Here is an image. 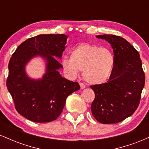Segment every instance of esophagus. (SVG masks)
I'll list each match as a JSON object with an SVG mask.
<instances>
[{
    "mask_svg": "<svg viewBox=\"0 0 149 149\" xmlns=\"http://www.w3.org/2000/svg\"><path fill=\"white\" fill-rule=\"evenodd\" d=\"M80 89H82V90H83V89H85V85L83 84V83H80Z\"/></svg>",
    "mask_w": 149,
    "mask_h": 149,
    "instance_id": "obj_1",
    "label": "esophagus"
}]
</instances>
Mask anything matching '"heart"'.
<instances>
[{"label":"heart","instance_id":"1","mask_svg":"<svg viewBox=\"0 0 149 149\" xmlns=\"http://www.w3.org/2000/svg\"><path fill=\"white\" fill-rule=\"evenodd\" d=\"M116 58L111 49L97 45L82 43L64 57L61 65L65 73L76 77L83 71V78L92 85H102L110 79L113 72Z\"/></svg>","mask_w":149,"mask_h":149}]
</instances>
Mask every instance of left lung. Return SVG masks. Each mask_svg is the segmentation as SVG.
<instances>
[{
    "mask_svg": "<svg viewBox=\"0 0 149 149\" xmlns=\"http://www.w3.org/2000/svg\"><path fill=\"white\" fill-rule=\"evenodd\" d=\"M97 38L111 44L116 64L107 83L90 86L95 95L92 113L101 123H118L132 115L139 106L145 84L142 63L138 51L123 38L108 34Z\"/></svg>",
    "mask_w": 149,
    "mask_h": 149,
    "instance_id": "1",
    "label": "left lung"
}]
</instances>
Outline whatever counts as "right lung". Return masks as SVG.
Returning <instances> with one entry per match:
<instances>
[{
	"label": "right lung",
	"mask_w": 149,
	"mask_h": 149,
	"mask_svg": "<svg viewBox=\"0 0 149 149\" xmlns=\"http://www.w3.org/2000/svg\"><path fill=\"white\" fill-rule=\"evenodd\" d=\"M67 36L42 34L30 38L18 46L10 58L7 88L20 115L36 123L52 122L59 117L66 98L80 90L78 82L61 77L59 69ZM39 55L47 61V69L42 79L33 80L25 73V65L32 57Z\"/></svg>",
	"instance_id": "add662e5"
}]
</instances>
